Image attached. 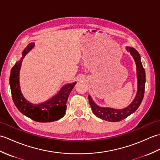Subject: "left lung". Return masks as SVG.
<instances>
[{"instance_id": "obj_1", "label": "left lung", "mask_w": 160, "mask_h": 160, "mask_svg": "<svg viewBox=\"0 0 160 160\" xmlns=\"http://www.w3.org/2000/svg\"><path fill=\"white\" fill-rule=\"evenodd\" d=\"M128 52L134 58L137 67V78H138V91L133 101L127 107L122 109L108 107H102L98 106L93 101L92 98L89 96V101L94 115L97 117L108 122H120L127 118L136 111L142 102L144 98V88L146 82V74L143 66L141 62V57L137 50L130 47H126Z\"/></svg>"}]
</instances>
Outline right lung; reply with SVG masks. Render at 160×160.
I'll return each mask as SVG.
<instances>
[{
    "label": "right lung",
    "mask_w": 160,
    "mask_h": 160,
    "mask_svg": "<svg viewBox=\"0 0 160 160\" xmlns=\"http://www.w3.org/2000/svg\"><path fill=\"white\" fill-rule=\"evenodd\" d=\"M33 47V42L29 44L23 50L22 57L11 70L9 84L13 101L20 113L36 122H51L58 120L65 114L67 99L76 82L65 84L55 96L40 104H32L27 100L20 91L19 75L23 58Z\"/></svg>",
    "instance_id": "add662e5"
}]
</instances>
